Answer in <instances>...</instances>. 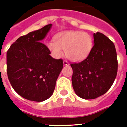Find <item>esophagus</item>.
<instances>
[{"instance_id":"esophagus-1","label":"esophagus","mask_w":127,"mask_h":127,"mask_svg":"<svg viewBox=\"0 0 127 127\" xmlns=\"http://www.w3.org/2000/svg\"><path fill=\"white\" fill-rule=\"evenodd\" d=\"M63 64L65 66H68L70 64L67 61H66V60H64L63 61Z\"/></svg>"}]
</instances>
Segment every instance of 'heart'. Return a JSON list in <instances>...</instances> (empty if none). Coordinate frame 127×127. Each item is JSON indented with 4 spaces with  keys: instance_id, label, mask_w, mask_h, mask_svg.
Listing matches in <instances>:
<instances>
[{
    "instance_id": "1",
    "label": "heart",
    "mask_w": 127,
    "mask_h": 127,
    "mask_svg": "<svg viewBox=\"0 0 127 127\" xmlns=\"http://www.w3.org/2000/svg\"><path fill=\"white\" fill-rule=\"evenodd\" d=\"M48 49L55 58L63 55L64 49L68 59L73 61H80L87 57L93 47V39L90 35L81 31H64L58 33L55 41L47 43Z\"/></svg>"
}]
</instances>
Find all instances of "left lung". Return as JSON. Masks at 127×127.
I'll list each match as a JSON object with an SVG mask.
<instances>
[{
    "label": "left lung",
    "instance_id": "left-lung-1",
    "mask_svg": "<svg viewBox=\"0 0 127 127\" xmlns=\"http://www.w3.org/2000/svg\"><path fill=\"white\" fill-rule=\"evenodd\" d=\"M94 45L84 60L70 64L72 82L78 96L93 99L102 95L114 82L117 58L114 43L101 33H94Z\"/></svg>",
    "mask_w": 127,
    "mask_h": 127
}]
</instances>
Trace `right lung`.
Here are the masks:
<instances>
[{
  "label": "right lung",
  "instance_id": "right-lung-1",
  "mask_svg": "<svg viewBox=\"0 0 127 127\" xmlns=\"http://www.w3.org/2000/svg\"><path fill=\"white\" fill-rule=\"evenodd\" d=\"M51 26L50 24L19 37L7 51L9 81L20 96L28 100L41 102L49 98L63 67V60L53 59L41 43Z\"/></svg>",
  "mask_w": 127,
  "mask_h": 127
}]
</instances>
